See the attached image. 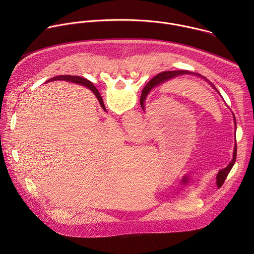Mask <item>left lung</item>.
<instances>
[{"mask_svg": "<svg viewBox=\"0 0 254 254\" xmlns=\"http://www.w3.org/2000/svg\"><path fill=\"white\" fill-rule=\"evenodd\" d=\"M184 74H193V75H197V76H200V77H202L200 74H196V73H193V72H190V71H186V70H177V71H164V72H162V73H159L157 76H155L148 84H147V86L144 87L143 89H142V92H141V95H140V105L141 106H143V101H144V99H146V96H147V94L149 93V91L153 88V87H155L156 85H158V84H160V83H163V82H165V81H168V80H170V79H173V78H175V77H177V76H180V75H184ZM204 79H206L205 77H203ZM207 80V79H206ZM208 81V80H207ZM212 86H213V88H215V90H217V88L211 83V82H209ZM218 91V90H217ZM234 123H235V125H236V121H235V118H234ZM236 152H237V147H236V143H235V146H234V152H233V159H232V161L230 162V164L225 168V169H223V170H221L219 173H218V175H217V186H218L219 188L223 185V183H224V181H225V179L227 178V176H228V174H229V172L231 171V169H232V167L234 166V164H235V161H236Z\"/></svg>", "mask_w": 254, "mask_h": 254, "instance_id": "1", "label": "left lung"}]
</instances>
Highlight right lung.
<instances>
[{"instance_id": "add662e5", "label": "right lung", "mask_w": 254, "mask_h": 254, "mask_svg": "<svg viewBox=\"0 0 254 254\" xmlns=\"http://www.w3.org/2000/svg\"><path fill=\"white\" fill-rule=\"evenodd\" d=\"M54 80H66V81H69V82H73V83H77V84H81V85H84L86 87H88L90 90L93 91V93L95 94V96L97 97L101 107L104 110V103H103V100L98 92V90L95 88V86L93 85L92 82H90L89 80H87L86 78H83V77H80V76H73V75H58V76H55V77H52L51 79H49L48 81H54ZM47 81V82H48Z\"/></svg>"}]
</instances>
